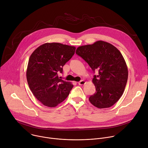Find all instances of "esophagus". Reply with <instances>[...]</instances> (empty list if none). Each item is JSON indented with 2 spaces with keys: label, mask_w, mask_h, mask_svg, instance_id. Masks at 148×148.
Listing matches in <instances>:
<instances>
[{
  "label": "esophagus",
  "mask_w": 148,
  "mask_h": 148,
  "mask_svg": "<svg viewBox=\"0 0 148 148\" xmlns=\"http://www.w3.org/2000/svg\"><path fill=\"white\" fill-rule=\"evenodd\" d=\"M78 84L80 86H83V85H84L86 84V82L84 81V80H82V81H80L78 83Z\"/></svg>",
  "instance_id": "1"
}]
</instances>
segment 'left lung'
<instances>
[{"label":"left lung","mask_w":148,"mask_h":148,"mask_svg":"<svg viewBox=\"0 0 148 148\" xmlns=\"http://www.w3.org/2000/svg\"><path fill=\"white\" fill-rule=\"evenodd\" d=\"M75 53L94 72L98 71L92 80L96 92L90 96V103L99 109L114 105L122 96L128 78L127 66L122 53L112 44L103 41L80 46Z\"/></svg>","instance_id":"left-lung-1"}]
</instances>
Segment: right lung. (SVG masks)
I'll return each mask as SVG.
<instances>
[{
  "label": "right lung",
  "mask_w": 148,
  "mask_h": 148,
  "mask_svg": "<svg viewBox=\"0 0 148 148\" xmlns=\"http://www.w3.org/2000/svg\"><path fill=\"white\" fill-rule=\"evenodd\" d=\"M75 47L60 43H45L31 55L26 79L34 96L42 104L55 107L68 96L73 85L58 77L62 66L74 56Z\"/></svg>",
  "instance_id": "obj_1"
}]
</instances>
